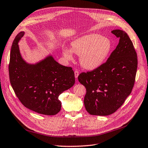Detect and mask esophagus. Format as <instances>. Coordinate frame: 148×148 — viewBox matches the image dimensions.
Wrapping results in <instances>:
<instances>
[{"label":"esophagus","mask_w":148,"mask_h":148,"mask_svg":"<svg viewBox=\"0 0 148 148\" xmlns=\"http://www.w3.org/2000/svg\"><path fill=\"white\" fill-rule=\"evenodd\" d=\"M74 75H75V77L77 79L78 77V76H79V72L78 71H77V70H75V71H74Z\"/></svg>","instance_id":"34e87169"}]
</instances>
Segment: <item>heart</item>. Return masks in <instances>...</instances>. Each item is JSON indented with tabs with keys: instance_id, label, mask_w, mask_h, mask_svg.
Masks as SVG:
<instances>
[{
	"instance_id": "obj_1",
	"label": "heart",
	"mask_w": 148,
	"mask_h": 148,
	"mask_svg": "<svg viewBox=\"0 0 148 148\" xmlns=\"http://www.w3.org/2000/svg\"><path fill=\"white\" fill-rule=\"evenodd\" d=\"M72 49L65 48L63 54L68 60L73 59V51L79 56L83 68L94 70L100 67L109 58L112 49V43L107 37L99 34L81 36L71 42Z\"/></svg>"
}]
</instances>
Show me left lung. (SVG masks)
Instances as JSON below:
<instances>
[{
    "mask_svg": "<svg viewBox=\"0 0 148 148\" xmlns=\"http://www.w3.org/2000/svg\"><path fill=\"white\" fill-rule=\"evenodd\" d=\"M111 33L120 40L107 61L78 77L86 88L84 104L91 115L105 116L115 112L131 94L136 79L138 61L132 41L123 31Z\"/></svg>",
    "mask_w": 148,
    "mask_h": 148,
    "instance_id": "left-lung-1",
    "label": "left lung"
}]
</instances>
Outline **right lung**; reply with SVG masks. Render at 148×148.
I'll list each match as a JSON object with an SVG mask.
<instances>
[{"mask_svg": "<svg viewBox=\"0 0 148 148\" xmlns=\"http://www.w3.org/2000/svg\"><path fill=\"white\" fill-rule=\"evenodd\" d=\"M23 31L15 37L9 63L10 80L23 106L40 114L54 115L61 109L59 96L75 83L71 67L63 66L49 56L36 64H29L21 56L18 42Z\"/></svg>", "mask_w": 148, "mask_h": 148, "instance_id": "obj_1", "label": "right lung"}]
</instances>
